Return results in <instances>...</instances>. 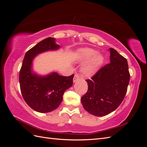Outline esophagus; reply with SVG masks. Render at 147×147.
I'll return each mask as SVG.
<instances>
[{
  "label": "esophagus",
  "mask_w": 147,
  "mask_h": 147,
  "mask_svg": "<svg viewBox=\"0 0 147 147\" xmlns=\"http://www.w3.org/2000/svg\"><path fill=\"white\" fill-rule=\"evenodd\" d=\"M78 78H79V75H78V74H75V76H74V82H76Z\"/></svg>",
  "instance_id": "1"
}]
</instances>
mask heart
<instances>
[{
  "label": "heart",
  "mask_w": 147,
  "mask_h": 147,
  "mask_svg": "<svg viewBox=\"0 0 147 147\" xmlns=\"http://www.w3.org/2000/svg\"><path fill=\"white\" fill-rule=\"evenodd\" d=\"M78 55V59L81 62L88 61L82 69L83 74L86 77H91L95 74L103 63V56L97 53V51L93 49L89 48L80 49Z\"/></svg>",
  "instance_id": "b5f03b06"
}]
</instances>
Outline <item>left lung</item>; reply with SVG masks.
<instances>
[{
	"label": "left lung",
	"instance_id": "8db88e82",
	"mask_svg": "<svg viewBox=\"0 0 147 147\" xmlns=\"http://www.w3.org/2000/svg\"><path fill=\"white\" fill-rule=\"evenodd\" d=\"M110 63L102 67L91 80H86L88 89L81 97L84 109L96 117L105 116L118 107L130 80L126 59L113 48H110Z\"/></svg>",
	"mask_w": 147,
	"mask_h": 147
}]
</instances>
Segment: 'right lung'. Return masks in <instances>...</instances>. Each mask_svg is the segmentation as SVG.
Wrapping results in <instances>:
<instances>
[{"instance_id": "1", "label": "right lung", "mask_w": 147, "mask_h": 147, "mask_svg": "<svg viewBox=\"0 0 147 147\" xmlns=\"http://www.w3.org/2000/svg\"><path fill=\"white\" fill-rule=\"evenodd\" d=\"M59 48L55 38L48 37L30 49L24 56L19 75L21 92L27 104L36 112L48 113L56 109L63 101L65 91L73 84L74 74L64 77L53 72L42 77L32 72V64L35 56Z\"/></svg>"}]
</instances>
